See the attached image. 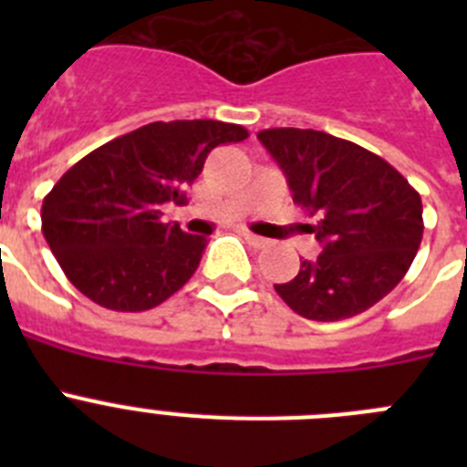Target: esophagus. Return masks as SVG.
<instances>
[{
  "label": "esophagus",
  "mask_w": 467,
  "mask_h": 467,
  "mask_svg": "<svg viewBox=\"0 0 467 467\" xmlns=\"http://www.w3.org/2000/svg\"><path fill=\"white\" fill-rule=\"evenodd\" d=\"M241 236L245 238V241L250 243V245H253V247H266V245H269V238L257 236V234H253V231H247V229L241 231Z\"/></svg>",
  "instance_id": "1"
}]
</instances>
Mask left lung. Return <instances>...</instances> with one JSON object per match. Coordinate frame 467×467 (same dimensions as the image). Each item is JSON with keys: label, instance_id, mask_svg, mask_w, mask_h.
<instances>
[{"label": "left lung", "instance_id": "1", "mask_svg": "<svg viewBox=\"0 0 467 467\" xmlns=\"http://www.w3.org/2000/svg\"><path fill=\"white\" fill-rule=\"evenodd\" d=\"M287 177L292 201L316 214L323 253L274 285L295 313L334 323L372 308L404 278L423 238L420 196L381 156L323 130L257 135Z\"/></svg>", "mask_w": 467, "mask_h": 467}]
</instances>
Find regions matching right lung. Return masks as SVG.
Segmentation results:
<instances>
[{
	"instance_id": "add662e5",
	"label": "right lung",
	"mask_w": 467,
	"mask_h": 467,
	"mask_svg": "<svg viewBox=\"0 0 467 467\" xmlns=\"http://www.w3.org/2000/svg\"><path fill=\"white\" fill-rule=\"evenodd\" d=\"M236 123L154 121L74 163L41 205V231L69 283L111 311H150L198 269L205 236L163 224L214 147L243 142Z\"/></svg>"
}]
</instances>
